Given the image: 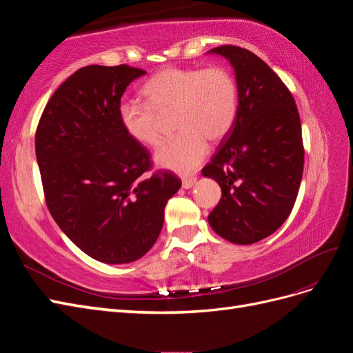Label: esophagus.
<instances>
[{"label": "esophagus", "instance_id": "1", "mask_svg": "<svg viewBox=\"0 0 353 353\" xmlns=\"http://www.w3.org/2000/svg\"><path fill=\"white\" fill-rule=\"evenodd\" d=\"M196 181H197V178H184L183 179V187L185 188V190H188V188H193L194 187V184H196Z\"/></svg>", "mask_w": 353, "mask_h": 353}]
</instances>
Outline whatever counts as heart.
I'll return each mask as SVG.
<instances>
[{
    "mask_svg": "<svg viewBox=\"0 0 353 353\" xmlns=\"http://www.w3.org/2000/svg\"><path fill=\"white\" fill-rule=\"evenodd\" d=\"M141 95L145 104L117 108L122 130L134 143L156 147L160 119L174 114L181 134L159 148L154 163L183 175L194 172L208 154V141L225 138L237 116L236 82L222 68L162 69L144 83Z\"/></svg>",
    "mask_w": 353,
    "mask_h": 353,
    "instance_id": "heart-1",
    "label": "heart"
}]
</instances>
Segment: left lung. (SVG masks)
Wrapping results in <instances>:
<instances>
[{"mask_svg": "<svg viewBox=\"0 0 353 353\" xmlns=\"http://www.w3.org/2000/svg\"><path fill=\"white\" fill-rule=\"evenodd\" d=\"M230 61L237 82V116L201 174L222 196L208 216L234 244L258 243L290 215L303 175L301 117L293 95L252 51L222 46L208 51Z\"/></svg>", "mask_w": 353, "mask_h": 353, "instance_id": "1", "label": "left lung"}]
</instances>
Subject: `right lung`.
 I'll list each match as a JSON object with an SVG mask.
<instances>
[{
	"label": "right lung",
	"mask_w": 353,
	"mask_h": 353,
	"mask_svg": "<svg viewBox=\"0 0 353 353\" xmlns=\"http://www.w3.org/2000/svg\"><path fill=\"white\" fill-rule=\"evenodd\" d=\"M144 73L126 65L77 70L52 94L35 137L51 216L83 253L110 265L153 248L181 188L172 172L144 176L150 154L117 119L126 87Z\"/></svg>",
	"instance_id": "right-lung-1"
}]
</instances>
